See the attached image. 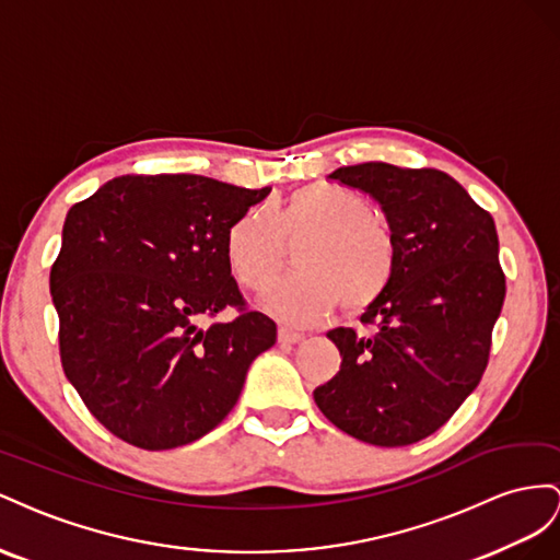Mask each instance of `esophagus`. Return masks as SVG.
I'll return each mask as SVG.
<instances>
[{
    "label": "esophagus",
    "mask_w": 560,
    "mask_h": 560,
    "mask_svg": "<svg viewBox=\"0 0 560 560\" xmlns=\"http://www.w3.org/2000/svg\"><path fill=\"white\" fill-rule=\"evenodd\" d=\"M302 340H305V335H302V332H295V330H289V328H279V342L281 345H300Z\"/></svg>",
    "instance_id": "1"
}]
</instances>
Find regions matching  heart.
<instances>
[{
	"label": "heart",
	"mask_w": 560,
	"mask_h": 560,
	"mask_svg": "<svg viewBox=\"0 0 560 560\" xmlns=\"http://www.w3.org/2000/svg\"><path fill=\"white\" fill-rule=\"evenodd\" d=\"M300 236L298 271L265 300L281 322H322L338 302L347 314H361L387 293L398 265L394 232L369 199L332 183L300 187L271 213L250 209L236 218L225 236L234 279L248 291H267L281 271L283 242Z\"/></svg>",
	"instance_id": "b5f03b06"
}]
</instances>
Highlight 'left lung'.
<instances>
[{
  "instance_id": "left-lung-1",
  "label": "left lung",
  "mask_w": 560,
  "mask_h": 560,
  "mask_svg": "<svg viewBox=\"0 0 560 560\" xmlns=\"http://www.w3.org/2000/svg\"><path fill=\"white\" fill-rule=\"evenodd\" d=\"M328 178L382 206L398 265L387 293L361 316L373 335L328 332L342 363L314 401L359 441L418 443L453 418L488 365L506 293L494 220L436 168L369 162Z\"/></svg>"
}]
</instances>
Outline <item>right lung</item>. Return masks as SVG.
Here are the masks:
<instances>
[{
    "label": "right lung",
    "instance_id": "1",
    "mask_svg": "<svg viewBox=\"0 0 560 560\" xmlns=\"http://www.w3.org/2000/svg\"><path fill=\"white\" fill-rule=\"evenodd\" d=\"M267 195L189 173L121 175L68 211L49 279L60 361L117 439L168 451L209 434L277 342L225 258L230 225ZM228 306L232 323L196 326Z\"/></svg>",
    "mask_w": 560,
    "mask_h": 560
}]
</instances>
